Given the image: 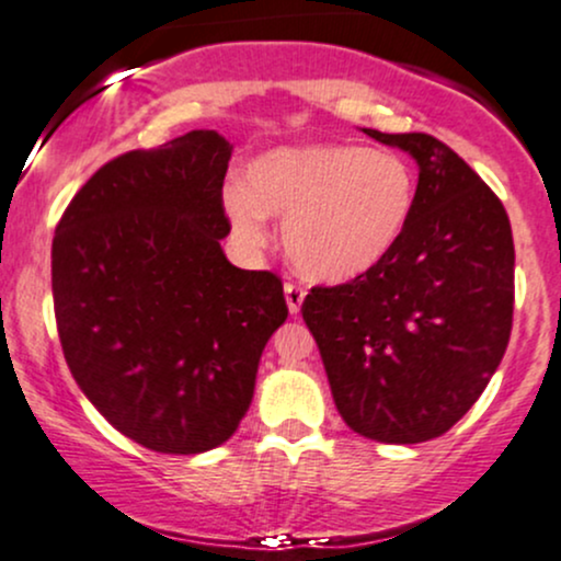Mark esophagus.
<instances>
[{
    "label": "esophagus",
    "mask_w": 561,
    "mask_h": 561,
    "mask_svg": "<svg viewBox=\"0 0 561 561\" xmlns=\"http://www.w3.org/2000/svg\"><path fill=\"white\" fill-rule=\"evenodd\" d=\"M283 294H286V305H288V312L297 314L301 310V301H305V286L301 283H294L288 280L286 286H283Z\"/></svg>",
    "instance_id": "1"
}]
</instances>
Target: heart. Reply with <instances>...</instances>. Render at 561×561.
Wrapping results in <instances>:
<instances>
[{"mask_svg":"<svg viewBox=\"0 0 561 561\" xmlns=\"http://www.w3.org/2000/svg\"><path fill=\"white\" fill-rule=\"evenodd\" d=\"M416 206V174L389 150L360 145L275 148L225 191L238 236L264 243L267 214L286 219L288 256L312 280L344 283L398 247Z\"/></svg>","mask_w":561,"mask_h":561,"instance_id":"b5f03b06","label":"heart"}]
</instances>
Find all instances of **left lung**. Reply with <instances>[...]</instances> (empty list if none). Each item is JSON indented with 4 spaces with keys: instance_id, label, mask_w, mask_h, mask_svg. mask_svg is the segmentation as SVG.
<instances>
[{
    "instance_id": "obj_1",
    "label": "left lung",
    "mask_w": 561,
    "mask_h": 561,
    "mask_svg": "<svg viewBox=\"0 0 561 561\" xmlns=\"http://www.w3.org/2000/svg\"><path fill=\"white\" fill-rule=\"evenodd\" d=\"M419 163L416 206L387 260L314 286L301 318L344 424L389 445L439 437L474 405L512 336L514 241L506 209L437 137L383 135Z\"/></svg>"
}]
</instances>
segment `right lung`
Listing matches in <instances>:
<instances>
[{"instance_id":"right-lung-1","label":"right lung","mask_w":561,"mask_h":561,"mask_svg":"<svg viewBox=\"0 0 561 561\" xmlns=\"http://www.w3.org/2000/svg\"><path fill=\"white\" fill-rule=\"evenodd\" d=\"M232 145L196 129L105 163L53 238L55 320L87 400L142 448L193 456L247 416L283 283L228 262Z\"/></svg>"}]
</instances>
